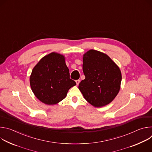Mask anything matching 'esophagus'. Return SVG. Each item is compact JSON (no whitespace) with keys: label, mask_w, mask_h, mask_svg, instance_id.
<instances>
[{"label":"esophagus","mask_w":152,"mask_h":152,"mask_svg":"<svg viewBox=\"0 0 152 152\" xmlns=\"http://www.w3.org/2000/svg\"><path fill=\"white\" fill-rule=\"evenodd\" d=\"M76 85H78L79 83H80V80H76Z\"/></svg>","instance_id":"esophagus-1"}]
</instances>
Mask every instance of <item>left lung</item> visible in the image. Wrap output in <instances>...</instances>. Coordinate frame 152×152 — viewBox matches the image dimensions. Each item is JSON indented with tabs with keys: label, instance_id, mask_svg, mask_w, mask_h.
I'll return each instance as SVG.
<instances>
[{
	"label": "left lung",
	"instance_id": "8db88e82",
	"mask_svg": "<svg viewBox=\"0 0 152 152\" xmlns=\"http://www.w3.org/2000/svg\"><path fill=\"white\" fill-rule=\"evenodd\" d=\"M85 76L79 84L85 99L95 107L111 103L119 92L121 81L120 69L106 54L90 50L83 57Z\"/></svg>",
	"mask_w": 152,
	"mask_h": 152
}]
</instances>
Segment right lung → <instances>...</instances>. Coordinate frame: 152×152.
I'll use <instances>...</instances> for the list:
<instances>
[{"label":"right lung","mask_w":152,"mask_h":152,"mask_svg":"<svg viewBox=\"0 0 152 152\" xmlns=\"http://www.w3.org/2000/svg\"><path fill=\"white\" fill-rule=\"evenodd\" d=\"M30 85L35 96L42 103L55 104L63 100L76 85L70 78L64 56L52 53L43 57L34 68Z\"/></svg>","instance_id":"right-lung-1"}]
</instances>
